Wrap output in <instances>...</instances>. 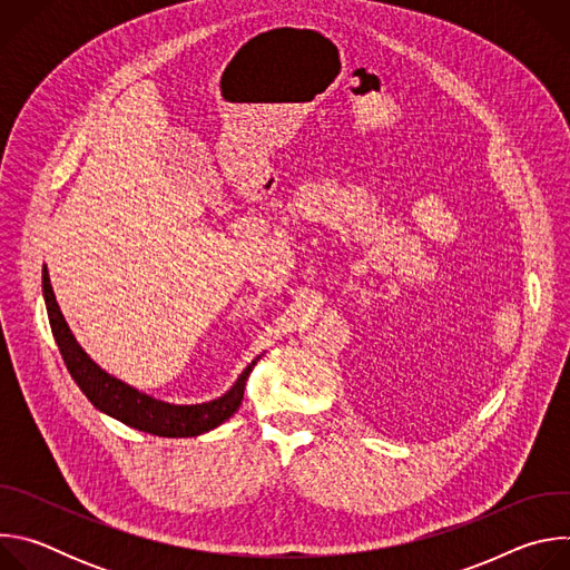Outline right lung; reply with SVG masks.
<instances>
[{
  "label": "right lung",
  "instance_id": "add662e5",
  "mask_svg": "<svg viewBox=\"0 0 570 570\" xmlns=\"http://www.w3.org/2000/svg\"><path fill=\"white\" fill-rule=\"evenodd\" d=\"M42 291L49 313V324L53 338L58 343V350L62 354V361L71 374V379L83 390V394L95 403V409L101 413L124 422L126 426H132L137 431L159 435V438H196L200 433H207L229 420L243 401V390H246V381L255 367L257 361H253L243 374L236 379V383L218 399L196 405H174L157 401L119 379L104 372L71 336L67 322L60 313V306L56 302L49 273L42 271Z\"/></svg>",
  "mask_w": 570,
  "mask_h": 570
}]
</instances>
